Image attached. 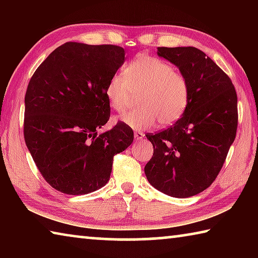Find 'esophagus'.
I'll list each match as a JSON object with an SVG mask.
<instances>
[{"mask_svg": "<svg viewBox=\"0 0 258 258\" xmlns=\"http://www.w3.org/2000/svg\"><path fill=\"white\" fill-rule=\"evenodd\" d=\"M134 138L135 140H142L143 138H145V134H143L142 132H134Z\"/></svg>", "mask_w": 258, "mask_h": 258, "instance_id": "esophagus-1", "label": "esophagus"}]
</instances>
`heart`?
I'll return each mask as SVG.
<instances>
[{
    "label": "heart",
    "mask_w": 258,
    "mask_h": 258,
    "mask_svg": "<svg viewBox=\"0 0 258 258\" xmlns=\"http://www.w3.org/2000/svg\"><path fill=\"white\" fill-rule=\"evenodd\" d=\"M139 109L126 112L119 120L133 130L171 125L180 119L190 99L186 77L175 72L171 63L149 55H139L107 82L104 94L109 106L121 112L132 94L138 95Z\"/></svg>",
    "instance_id": "1"
}]
</instances>
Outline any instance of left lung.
<instances>
[{
	"mask_svg": "<svg viewBox=\"0 0 258 258\" xmlns=\"http://www.w3.org/2000/svg\"><path fill=\"white\" fill-rule=\"evenodd\" d=\"M157 54L180 69L190 85L184 113L171 127L146 137L154 155L145 173L165 195L187 198L215 181L238 126V98L230 77L197 47H158Z\"/></svg>",
	"mask_w": 258,
	"mask_h": 258,
	"instance_id": "obj_1",
	"label": "left lung"
}]
</instances>
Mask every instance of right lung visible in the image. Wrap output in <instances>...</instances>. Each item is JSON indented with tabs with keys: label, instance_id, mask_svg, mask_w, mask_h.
<instances>
[{
	"label": "right lung",
	"instance_id": "obj_1",
	"mask_svg": "<svg viewBox=\"0 0 258 258\" xmlns=\"http://www.w3.org/2000/svg\"><path fill=\"white\" fill-rule=\"evenodd\" d=\"M125 61L123 47L67 42L51 52L29 81L24 137L38 171L66 195H86L110 178L113 156L133 142L118 121L107 132V82Z\"/></svg>",
	"mask_w": 258,
	"mask_h": 258
}]
</instances>
